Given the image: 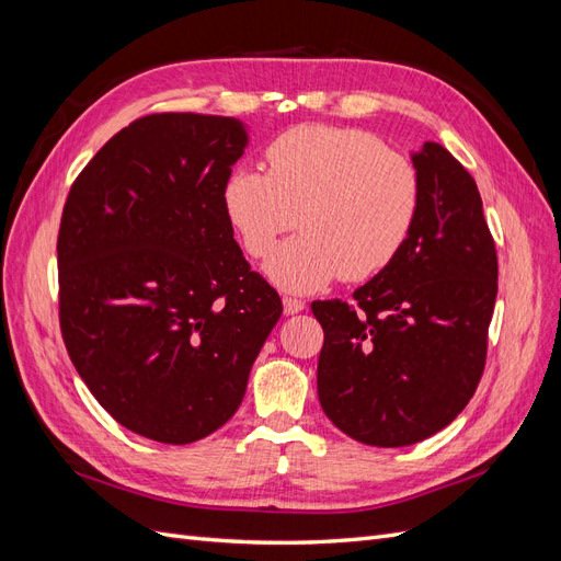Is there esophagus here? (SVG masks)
<instances>
[{"instance_id": "34e87169", "label": "esophagus", "mask_w": 561, "mask_h": 561, "mask_svg": "<svg viewBox=\"0 0 561 561\" xmlns=\"http://www.w3.org/2000/svg\"><path fill=\"white\" fill-rule=\"evenodd\" d=\"M304 307H307V304H304L297 297H283V311H285V316H295V313L304 311Z\"/></svg>"}]
</instances>
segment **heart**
Instances as JSON below:
<instances>
[{"instance_id": "obj_1", "label": "heart", "mask_w": 561, "mask_h": 561, "mask_svg": "<svg viewBox=\"0 0 561 561\" xmlns=\"http://www.w3.org/2000/svg\"><path fill=\"white\" fill-rule=\"evenodd\" d=\"M266 173L241 165L227 178L222 210L248 257L301 229L266 262L283 290L311 293L344 276L369 280L393 264L416 229L419 168L360 128L297 126L271 140Z\"/></svg>"}]
</instances>
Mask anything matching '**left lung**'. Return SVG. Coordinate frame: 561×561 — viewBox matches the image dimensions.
Returning <instances> with one entry per match:
<instances>
[{
    "label": "left lung",
    "mask_w": 561,
    "mask_h": 561,
    "mask_svg": "<svg viewBox=\"0 0 561 561\" xmlns=\"http://www.w3.org/2000/svg\"><path fill=\"white\" fill-rule=\"evenodd\" d=\"M412 161L423 203L400 257L353 304H311L325 332L322 412L371 447L421 443L463 412L482 379L499 293L496 245L472 175L437 142Z\"/></svg>",
    "instance_id": "obj_1"
}]
</instances>
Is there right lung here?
I'll return each mask as SVG.
<instances>
[{
  "mask_svg": "<svg viewBox=\"0 0 561 561\" xmlns=\"http://www.w3.org/2000/svg\"><path fill=\"white\" fill-rule=\"evenodd\" d=\"M245 147L248 126L231 116L135 118L62 208L65 348L114 421L163 445L196 443L236 414L283 313L222 210Z\"/></svg>",
  "mask_w": 561,
  "mask_h": 561,
  "instance_id": "add662e5",
  "label": "right lung"
}]
</instances>
